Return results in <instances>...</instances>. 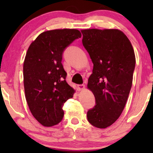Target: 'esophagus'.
Returning <instances> with one entry per match:
<instances>
[{
  "mask_svg": "<svg viewBox=\"0 0 153 153\" xmlns=\"http://www.w3.org/2000/svg\"><path fill=\"white\" fill-rule=\"evenodd\" d=\"M78 88L79 91H83L84 89H85V85H78Z\"/></svg>",
  "mask_w": 153,
  "mask_h": 153,
  "instance_id": "esophagus-1",
  "label": "esophagus"
}]
</instances>
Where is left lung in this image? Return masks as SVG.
<instances>
[{
	"mask_svg": "<svg viewBox=\"0 0 153 153\" xmlns=\"http://www.w3.org/2000/svg\"><path fill=\"white\" fill-rule=\"evenodd\" d=\"M81 32L82 45L94 64L87 88L96 103L88 111V121L105 129L119 119L127 103L136 62L134 49L117 29H88Z\"/></svg>",
	"mask_w": 153,
	"mask_h": 153,
	"instance_id": "8db88e82",
	"label": "left lung"
}]
</instances>
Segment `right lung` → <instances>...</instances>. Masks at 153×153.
<instances>
[{
    "mask_svg": "<svg viewBox=\"0 0 153 153\" xmlns=\"http://www.w3.org/2000/svg\"><path fill=\"white\" fill-rule=\"evenodd\" d=\"M80 37L75 29L44 31L26 52L23 68L26 100L31 113L45 127L62 121L64 103L75 94L65 80L62 55L65 47Z\"/></svg>",
    "mask_w": 153,
    "mask_h": 153,
    "instance_id": "1",
    "label": "right lung"
}]
</instances>
